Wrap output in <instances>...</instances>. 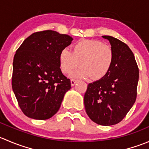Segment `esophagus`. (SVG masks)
Listing matches in <instances>:
<instances>
[{
  "instance_id": "1",
  "label": "esophagus",
  "mask_w": 149,
  "mask_h": 149,
  "mask_svg": "<svg viewBox=\"0 0 149 149\" xmlns=\"http://www.w3.org/2000/svg\"><path fill=\"white\" fill-rule=\"evenodd\" d=\"M78 80H76V79H71L70 80V84H71V86H74L75 84H76V82H77Z\"/></svg>"
}]
</instances>
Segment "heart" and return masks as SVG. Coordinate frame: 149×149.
Returning <instances> with one entry per match:
<instances>
[{
	"mask_svg": "<svg viewBox=\"0 0 149 149\" xmlns=\"http://www.w3.org/2000/svg\"><path fill=\"white\" fill-rule=\"evenodd\" d=\"M115 58L112 47L96 40H83L73 46L72 51L65 48L59 55V65L64 74H68L79 65L82 66L73 73L74 77L100 79L109 72Z\"/></svg>",
	"mask_w": 149,
	"mask_h": 149,
	"instance_id": "b5f03b06",
	"label": "heart"
}]
</instances>
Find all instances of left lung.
<instances>
[{
  "mask_svg": "<svg viewBox=\"0 0 149 149\" xmlns=\"http://www.w3.org/2000/svg\"><path fill=\"white\" fill-rule=\"evenodd\" d=\"M110 42L115 58L109 73L89 84L84 94L86 112L100 125L123 120L136 102L139 70L129 47L118 39L103 36Z\"/></svg>",
  "mask_w": 149,
  "mask_h": 149,
  "instance_id": "left-lung-1",
  "label": "left lung"
}]
</instances>
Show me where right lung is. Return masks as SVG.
I'll use <instances>...</instances> for the list:
<instances>
[{
    "label": "right lung",
    "mask_w": 149,
    "mask_h": 149,
    "mask_svg": "<svg viewBox=\"0 0 149 149\" xmlns=\"http://www.w3.org/2000/svg\"><path fill=\"white\" fill-rule=\"evenodd\" d=\"M72 40L67 34L45 30L31 34L16 50L12 88L26 116L47 120L60 109L71 84L60 68L59 55Z\"/></svg>",
    "instance_id": "add662e5"
}]
</instances>
